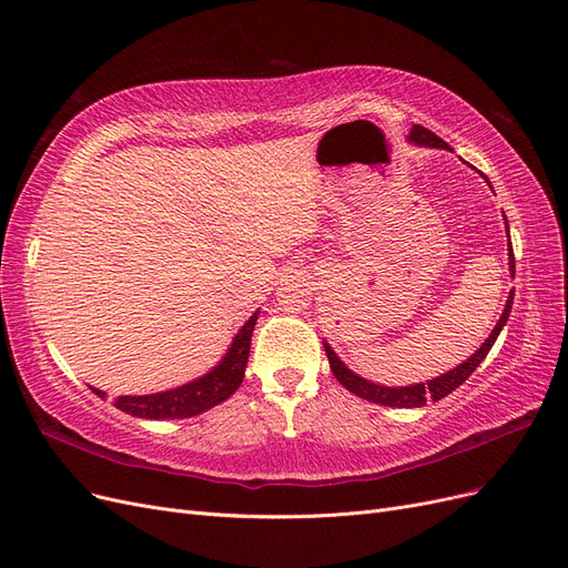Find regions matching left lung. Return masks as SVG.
Here are the masks:
<instances>
[{
	"instance_id": "8db88e82",
	"label": "left lung",
	"mask_w": 568,
	"mask_h": 568,
	"mask_svg": "<svg viewBox=\"0 0 568 568\" xmlns=\"http://www.w3.org/2000/svg\"><path fill=\"white\" fill-rule=\"evenodd\" d=\"M407 140H409L412 144H415V146H432V149H448V151H450V146L445 144L438 134H434L432 130H426V128H422V125L412 128ZM480 175H484V173H480ZM484 180L488 182L486 175H484ZM488 186L493 189L490 182H488ZM505 225H507V217H505ZM507 234H509V227H507ZM507 251H509V272H511V277H514V251H511V244H509ZM511 303H514V288H511V294H509V298H507V305H505V311H503L500 320H497V324H495V329L490 332V336H488L484 343H480V348H478L471 357L464 359V363L457 365L455 369L436 376V379H428L426 384L395 386V388H393V386L374 384V382H369V379H363V376L355 374L353 369H348L346 365H343V359L332 351V346H329V343H326V341H324V351H326V357H329V367H332L334 376L338 379V384H341L343 388H348L351 393H355L357 398H365V400H369V403L386 405V407H422V405H426V400H436V403H438L440 398H445V395H450L455 388H459L464 382L469 379L471 372H474L480 363H484V357L490 353L495 338L500 336L503 326H505L507 320H509Z\"/></svg>"
}]
</instances>
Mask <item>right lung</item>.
<instances>
[{
	"instance_id": "right-lung-1",
	"label": "right lung",
	"mask_w": 568,
	"mask_h": 568,
	"mask_svg": "<svg viewBox=\"0 0 568 568\" xmlns=\"http://www.w3.org/2000/svg\"><path fill=\"white\" fill-rule=\"evenodd\" d=\"M257 315H261V311H255L246 320V324L236 332L234 341L230 343L225 357H222L209 374L161 393L120 395L115 400V407L123 409L125 415L142 417V419H186L220 405L222 400H227L244 382V372H246L248 353H251V336L255 329ZM92 390L99 395V398H106L104 390L99 388H92Z\"/></svg>"
}]
</instances>
